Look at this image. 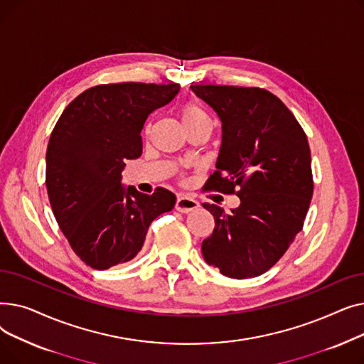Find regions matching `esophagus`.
<instances>
[{"mask_svg": "<svg viewBox=\"0 0 364 364\" xmlns=\"http://www.w3.org/2000/svg\"><path fill=\"white\" fill-rule=\"evenodd\" d=\"M199 208V202L192 199V198H187V196H178L177 203H176V209L181 214H188L195 211V209Z\"/></svg>", "mask_w": 364, "mask_h": 364, "instance_id": "34e87169", "label": "esophagus"}]
</instances>
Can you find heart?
I'll return each mask as SVG.
<instances>
[{"label": "heart", "mask_w": 364, "mask_h": 364, "mask_svg": "<svg viewBox=\"0 0 364 364\" xmlns=\"http://www.w3.org/2000/svg\"><path fill=\"white\" fill-rule=\"evenodd\" d=\"M180 117H181V121H183L184 127L192 125V124H195L198 121L206 119V114L193 103L183 105L181 109H180Z\"/></svg>", "instance_id": "heart-1"}]
</instances>
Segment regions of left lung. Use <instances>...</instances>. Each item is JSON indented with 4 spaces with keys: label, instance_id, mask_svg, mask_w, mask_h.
<instances>
[{
    "label": "left lung",
    "instance_id": "8db88e82",
    "mask_svg": "<svg viewBox=\"0 0 364 364\" xmlns=\"http://www.w3.org/2000/svg\"><path fill=\"white\" fill-rule=\"evenodd\" d=\"M218 114L221 147L208 190L236 193L230 213L211 203L213 235L202 255L221 274L250 279L265 273L302 230L313 196L311 155L304 129L274 94L262 88L190 85Z\"/></svg>",
    "mask_w": 364,
    "mask_h": 364
}]
</instances>
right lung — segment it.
<instances>
[{"instance_id": "right-lung-1", "label": "right lung", "mask_w": 364, "mask_h": 364, "mask_svg": "<svg viewBox=\"0 0 364 364\" xmlns=\"http://www.w3.org/2000/svg\"><path fill=\"white\" fill-rule=\"evenodd\" d=\"M178 84L122 82L85 90L68 105L47 147L46 184L53 214L72 250L94 270L136 257L149 225L171 211L176 195L122 184L127 159L143 151L149 114L168 105Z\"/></svg>"}]
</instances>
